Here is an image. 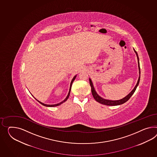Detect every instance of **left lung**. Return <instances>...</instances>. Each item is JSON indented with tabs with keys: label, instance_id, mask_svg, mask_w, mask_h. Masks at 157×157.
Returning a JSON list of instances; mask_svg holds the SVG:
<instances>
[{
	"label": "left lung",
	"instance_id": "1",
	"mask_svg": "<svg viewBox=\"0 0 157 157\" xmlns=\"http://www.w3.org/2000/svg\"><path fill=\"white\" fill-rule=\"evenodd\" d=\"M134 52L136 53V55L137 56V59H138V68H139V73H140V76L138 78V80L137 81V84L136 85V86L134 87V88L133 89L132 91L129 93L128 95H127L126 96L122 98L121 100H106L103 98H102L97 93L95 89L94 88L93 85L92 81L91 80L90 78H89V83L90 85L91 86V90H92V93L93 96L94 97V98L95 99V100L97 101L98 102L100 103L101 104L105 105H108V106H116V105H119L123 104L126 101L129 100L130 98L132 97V96L134 94V93L135 92L136 89H137L138 85L139 84L140 80V75H141V71H140V62H139V58L137 54V52L136 51V50L134 49Z\"/></svg>",
	"mask_w": 157,
	"mask_h": 157
}]
</instances>
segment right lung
Masks as SVG:
<instances>
[{
  "label": "right lung",
  "mask_w": 157,
  "mask_h": 157,
  "mask_svg": "<svg viewBox=\"0 0 157 157\" xmlns=\"http://www.w3.org/2000/svg\"><path fill=\"white\" fill-rule=\"evenodd\" d=\"M77 75H76L73 78L72 80L71 81V85H70V88H69V91L68 94V96L67 97H66V98L62 102H61L60 103H59V104H57L55 105H47V104H43V103H42V102H41L40 101H39L37 100V99H36V100L37 101L39 102H40L41 104L43 105H44L45 106H47V107H55V106H59V105H60L61 104H63V102H64L65 101H66L67 100V99L68 98L69 96V94H70V92H71V87H72V85L73 82L74 81V80H75V78H76V77Z\"/></svg>",
  "instance_id": "1"
}]
</instances>
